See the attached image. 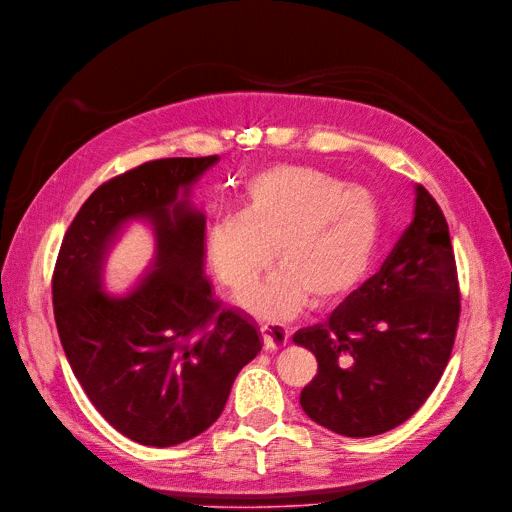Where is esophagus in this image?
Returning a JSON list of instances; mask_svg holds the SVG:
<instances>
[{
    "instance_id": "1",
    "label": "esophagus",
    "mask_w": 512,
    "mask_h": 512,
    "mask_svg": "<svg viewBox=\"0 0 512 512\" xmlns=\"http://www.w3.org/2000/svg\"><path fill=\"white\" fill-rule=\"evenodd\" d=\"M259 333L263 339V350L266 352H276L280 348H285L289 342V331L282 325H263Z\"/></svg>"
}]
</instances>
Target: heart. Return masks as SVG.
I'll list each match as a JSON object with an SVG mask.
<instances>
[{
    "mask_svg": "<svg viewBox=\"0 0 512 512\" xmlns=\"http://www.w3.org/2000/svg\"><path fill=\"white\" fill-rule=\"evenodd\" d=\"M238 204V215H217L206 227L204 253L215 278L242 291L268 266L272 249L280 263L236 299L242 310L289 318L310 297L329 304L365 278L382 230V208L369 187L285 164L246 179Z\"/></svg>",
    "mask_w": 512,
    "mask_h": 512,
    "instance_id": "b5f03b06",
    "label": "heart"
}]
</instances>
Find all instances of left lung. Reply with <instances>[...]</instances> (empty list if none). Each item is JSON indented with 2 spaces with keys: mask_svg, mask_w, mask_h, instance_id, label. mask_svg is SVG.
<instances>
[{
  "mask_svg": "<svg viewBox=\"0 0 512 512\" xmlns=\"http://www.w3.org/2000/svg\"><path fill=\"white\" fill-rule=\"evenodd\" d=\"M458 318L449 227L439 204L415 185L413 219L380 272L325 325L293 335L318 361L301 407L316 424L354 439L407 422L441 380Z\"/></svg>",
  "mask_w": 512,
  "mask_h": 512,
  "instance_id": "8db88e82",
  "label": "left lung"
}]
</instances>
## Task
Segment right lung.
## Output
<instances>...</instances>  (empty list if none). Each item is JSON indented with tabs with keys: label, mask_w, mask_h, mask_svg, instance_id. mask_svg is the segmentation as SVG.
<instances>
[{
	"label": "right lung",
	"mask_w": 512,
	"mask_h": 512,
	"mask_svg": "<svg viewBox=\"0 0 512 512\" xmlns=\"http://www.w3.org/2000/svg\"><path fill=\"white\" fill-rule=\"evenodd\" d=\"M217 162L164 158L103 183L56 259L52 304L67 361L103 418L147 447H173L213 426L261 350L257 325L219 312L204 276L206 217L192 189ZM132 220L150 227L155 257L135 288L109 294L106 259Z\"/></svg>",
	"instance_id": "1"
}]
</instances>
